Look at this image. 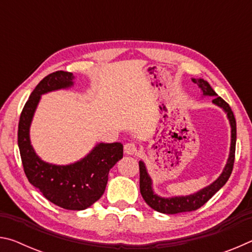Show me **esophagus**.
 <instances>
[{
    "mask_svg": "<svg viewBox=\"0 0 252 252\" xmlns=\"http://www.w3.org/2000/svg\"><path fill=\"white\" fill-rule=\"evenodd\" d=\"M136 151H138V149H136V146L133 142L126 143L125 146V152L126 155H135Z\"/></svg>",
    "mask_w": 252,
    "mask_h": 252,
    "instance_id": "esophagus-1",
    "label": "esophagus"
}]
</instances>
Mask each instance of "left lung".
Segmentation results:
<instances>
[{
    "instance_id": "left-lung-1",
    "label": "left lung",
    "mask_w": 252,
    "mask_h": 252,
    "mask_svg": "<svg viewBox=\"0 0 252 252\" xmlns=\"http://www.w3.org/2000/svg\"><path fill=\"white\" fill-rule=\"evenodd\" d=\"M192 82L198 84V87L201 89L203 96H213L212 103L222 109L231 126V143H230V152L229 158L227 160V164L221 172L220 176L217 180L213 181L211 185L204 187L203 189L197 191L192 194L189 195H176V197H160L158 195L152 188V179L149 176L147 171V167L143 161H139V169H140V192H141L142 198L147 202L149 207H151L153 210L158 212L165 213V215H176V213L181 212H189L194 211L202 207L213 194L222 188L225 182L230 178V174L233 169L234 162V152H236V139H237V126L236 119H234L233 112L231 111L229 104L223 99L215 92L206 80L203 79H192Z\"/></svg>"
}]
</instances>
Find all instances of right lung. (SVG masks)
Instances as JSON below:
<instances>
[{"mask_svg":"<svg viewBox=\"0 0 252 252\" xmlns=\"http://www.w3.org/2000/svg\"><path fill=\"white\" fill-rule=\"evenodd\" d=\"M71 72L57 71L36 85L20 117L18 144L25 176L44 197L66 210H84L104 193L110 169L123 157L120 142L97 143L82 159L60 165L45 162L36 155L30 140V126L41 95L73 87Z\"/></svg>","mask_w":252,"mask_h":252,"instance_id":"add662e5","label":"right lung"}]
</instances>
